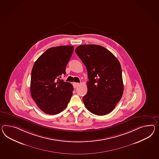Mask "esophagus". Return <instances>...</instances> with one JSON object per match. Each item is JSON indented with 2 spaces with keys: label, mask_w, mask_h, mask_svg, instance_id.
<instances>
[{
  "label": "esophagus",
  "mask_w": 159,
  "mask_h": 159,
  "mask_svg": "<svg viewBox=\"0 0 159 159\" xmlns=\"http://www.w3.org/2000/svg\"><path fill=\"white\" fill-rule=\"evenodd\" d=\"M80 85L79 83H75V82H74L73 84V85L74 88H76L77 87H78Z\"/></svg>",
  "instance_id": "esophagus-1"
}]
</instances>
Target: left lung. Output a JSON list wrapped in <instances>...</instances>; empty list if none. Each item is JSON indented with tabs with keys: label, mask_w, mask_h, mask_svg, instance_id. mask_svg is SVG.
Wrapping results in <instances>:
<instances>
[{
	"label": "left lung",
	"mask_w": 159,
	"mask_h": 159,
	"mask_svg": "<svg viewBox=\"0 0 159 159\" xmlns=\"http://www.w3.org/2000/svg\"><path fill=\"white\" fill-rule=\"evenodd\" d=\"M75 51L88 71V92L82 98L85 106L92 114L99 116L109 114L123 93L119 61L100 45H81Z\"/></svg>",
	"instance_id": "left-lung-1"
}]
</instances>
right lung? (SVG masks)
I'll return each instance as SVG.
<instances>
[{
	"label": "right lung",
	"mask_w": 159,
	"mask_h": 159,
	"mask_svg": "<svg viewBox=\"0 0 159 159\" xmlns=\"http://www.w3.org/2000/svg\"><path fill=\"white\" fill-rule=\"evenodd\" d=\"M71 45L52 47L37 59L33 66L30 93L44 113L59 114L65 109L73 95V87L61 80L73 52Z\"/></svg>",
	"instance_id": "add662e5"
}]
</instances>
